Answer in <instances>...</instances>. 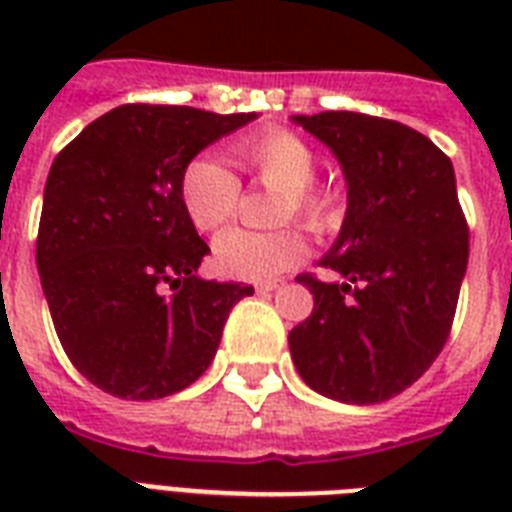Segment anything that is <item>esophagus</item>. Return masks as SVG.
Wrapping results in <instances>:
<instances>
[{"mask_svg": "<svg viewBox=\"0 0 512 512\" xmlns=\"http://www.w3.org/2000/svg\"><path fill=\"white\" fill-rule=\"evenodd\" d=\"M281 287V281H260V284H257V292H273V289H279Z\"/></svg>", "mask_w": 512, "mask_h": 512, "instance_id": "obj_1", "label": "esophagus"}]
</instances>
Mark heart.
Returning a JSON list of instances; mask_svg holds the SVG:
<instances>
[{"instance_id": "1", "label": "heart", "mask_w": 512, "mask_h": 512, "mask_svg": "<svg viewBox=\"0 0 512 512\" xmlns=\"http://www.w3.org/2000/svg\"><path fill=\"white\" fill-rule=\"evenodd\" d=\"M236 156L255 172L260 183L279 188V223L297 217L305 228L316 233L332 231L340 223V196L311 183L316 175V154L300 135L289 130L249 135L236 146ZM239 199L241 185L236 175L212 156L193 159L180 177L185 215L204 233L223 228L236 215ZM303 257L305 241L297 231L255 233L233 228L212 244L215 271L239 281H271L295 268Z\"/></svg>"}]
</instances>
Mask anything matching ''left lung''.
Masks as SVG:
<instances>
[{"instance_id":"8db88e82","label":"left lung","mask_w":512,"mask_h":512,"mask_svg":"<svg viewBox=\"0 0 512 512\" xmlns=\"http://www.w3.org/2000/svg\"><path fill=\"white\" fill-rule=\"evenodd\" d=\"M340 162L348 209L319 265L340 281L300 276L311 316L289 332L308 388L342 404L398 396L444 348L468 268V223L454 167L406 124L324 111L292 116Z\"/></svg>"}]
</instances>
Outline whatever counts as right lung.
Wrapping results in <instances>:
<instances>
[{"label": "right lung", "mask_w": 512, "mask_h": 512, "mask_svg": "<svg viewBox=\"0 0 512 512\" xmlns=\"http://www.w3.org/2000/svg\"><path fill=\"white\" fill-rule=\"evenodd\" d=\"M255 119L130 103L52 162L36 268L60 345L100 390L151 401L188 388L212 364L233 305L255 292L196 276L209 247L180 201L193 156Z\"/></svg>", "instance_id": "1"}]
</instances>
